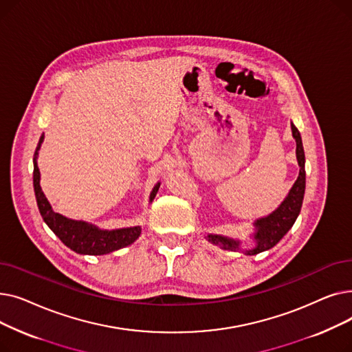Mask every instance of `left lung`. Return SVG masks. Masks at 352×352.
<instances>
[{"instance_id":"1","label":"left lung","mask_w":352,"mask_h":352,"mask_svg":"<svg viewBox=\"0 0 352 352\" xmlns=\"http://www.w3.org/2000/svg\"><path fill=\"white\" fill-rule=\"evenodd\" d=\"M291 131L292 137L297 142V161L300 165V174L297 181L294 182L288 195L284 198V201L278 206V208L274 210L267 217L258 218L254 221V234L251 235L255 241V247L250 250L241 248V241L239 239L228 238L224 235H217V234H208L207 239L214 244L218 245L223 250L228 251H243L247 255H255L264 252L274 245L280 243V239L291 230L294 226L295 219L300 215L301 207H302V199L305 192V155H304V146L302 140L300 135V131L292 122H291Z\"/></svg>"}]
</instances>
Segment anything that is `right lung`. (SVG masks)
<instances>
[{"label": "right lung", "instance_id": "1", "mask_svg": "<svg viewBox=\"0 0 352 352\" xmlns=\"http://www.w3.org/2000/svg\"><path fill=\"white\" fill-rule=\"evenodd\" d=\"M44 141V134L41 135L38 145L34 154V192L36 198V206H38L40 214L44 219V223L50 227V230L57 235L61 241L76 251L77 254L82 255H104L126 245H131L141 234V227H126V228H117V230H102L94 224L85 223V221L71 219L58 212H55L45 198L41 186H40V170L38 164H36V157ZM161 184L157 182L151 194L150 202L155 198L158 188Z\"/></svg>", "mask_w": 352, "mask_h": 352}]
</instances>
